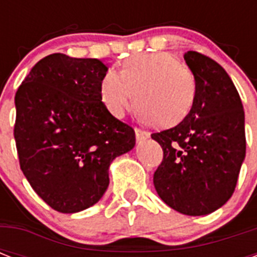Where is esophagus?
Returning a JSON list of instances; mask_svg holds the SVG:
<instances>
[{"label":"esophagus","mask_w":257,"mask_h":257,"mask_svg":"<svg viewBox=\"0 0 257 257\" xmlns=\"http://www.w3.org/2000/svg\"><path fill=\"white\" fill-rule=\"evenodd\" d=\"M135 133H136V140L137 141H143V140H147L149 137V133L143 131V129H139L136 128L135 129Z\"/></svg>","instance_id":"obj_1"}]
</instances>
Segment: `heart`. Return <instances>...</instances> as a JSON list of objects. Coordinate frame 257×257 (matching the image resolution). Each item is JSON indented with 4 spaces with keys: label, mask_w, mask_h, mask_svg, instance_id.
<instances>
[{
    "label": "heart",
    "mask_w": 257,
    "mask_h": 257,
    "mask_svg": "<svg viewBox=\"0 0 257 257\" xmlns=\"http://www.w3.org/2000/svg\"><path fill=\"white\" fill-rule=\"evenodd\" d=\"M101 98L114 117L136 105L143 118L159 128L180 124L196 100L195 74L168 52L137 54L129 57L121 73L106 72L101 80Z\"/></svg>",
    "instance_id": "heart-1"
}]
</instances>
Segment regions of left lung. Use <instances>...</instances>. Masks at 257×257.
<instances>
[{
    "label": "left lung",
    "instance_id": "8db88e82",
    "mask_svg": "<svg viewBox=\"0 0 257 257\" xmlns=\"http://www.w3.org/2000/svg\"><path fill=\"white\" fill-rule=\"evenodd\" d=\"M184 60L196 78L195 105L180 124L152 133L164 152L153 184L175 211L203 216L235 191L245 157L244 109L223 66L193 50Z\"/></svg>",
    "mask_w": 257,
    "mask_h": 257
}]
</instances>
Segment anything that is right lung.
<instances>
[{"instance_id": "1", "label": "right lung", "mask_w": 257, "mask_h": 257, "mask_svg": "<svg viewBox=\"0 0 257 257\" xmlns=\"http://www.w3.org/2000/svg\"><path fill=\"white\" fill-rule=\"evenodd\" d=\"M108 68L97 58L46 56L18 88L14 139L20 167L54 211L92 207L109 185V165L136 144L132 126L101 98Z\"/></svg>"}]
</instances>
